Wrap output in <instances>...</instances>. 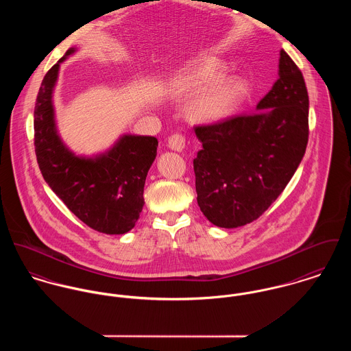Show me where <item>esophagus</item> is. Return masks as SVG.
I'll return each mask as SVG.
<instances>
[{
	"label": "esophagus",
	"mask_w": 351,
	"mask_h": 351,
	"mask_svg": "<svg viewBox=\"0 0 351 351\" xmlns=\"http://www.w3.org/2000/svg\"><path fill=\"white\" fill-rule=\"evenodd\" d=\"M167 146L174 152H182L186 146V138L182 134H173L167 139Z\"/></svg>",
	"instance_id": "1"
}]
</instances>
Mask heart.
Masks as SVG:
<instances>
[{"label": "heart", "instance_id": "obj_1", "mask_svg": "<svg viewBox=\"0 0 351 351\" xmlns=\"http://www.w3.org/2000/svg\"><path fill=\"white\" fill-rule=\"evenodd\" d=\"M225 76L223 64L216 60H204L189 68L180 83L191 91L210 88L199 96L191 106L194 121L215 123L230 117L250 94V86L240 77Z\"/></svg>", "mask_w": 351, "mask_h": 351}]
</instances>
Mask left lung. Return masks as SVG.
Listing matches in <instances>:
<instances>
[{"mask_svg":"<svg viewBox=\"0 0 351 351\" xmlns=\"http://www.w3.org/2000/svg\"><path fill=\"white\" fill-rule=\"evenodd\" d=\"M251 115L195 126L197 202L220 228L258 219L285 191L308 142V94L298 65L280 51L279 79Z\"/></svg>","mask_w":351,"mask_h":351,"instance_id":"8db88e82","label":"left lung"}]
</instances>
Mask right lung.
Masks as SVG:
<instances>
[{"mask_svg": "<svg viewBox=\"0 0 351 351\" xmlns=\"http://www.w3.org/2000/svg\"><path fill=\"white\" fill-rule=\"evenodd\" d=\"M69 48L44 76L34 107V152L40 171L66 208L86 225L106 234L131 230L145 205L143 188L156 160L154 136L126 134L106 153L75 156L60 139L52 94Z\"/></svg>", "mask_w": 351, "mask_h": 351, "instance_id": "1", "label": "right lung"}]
</instances>
